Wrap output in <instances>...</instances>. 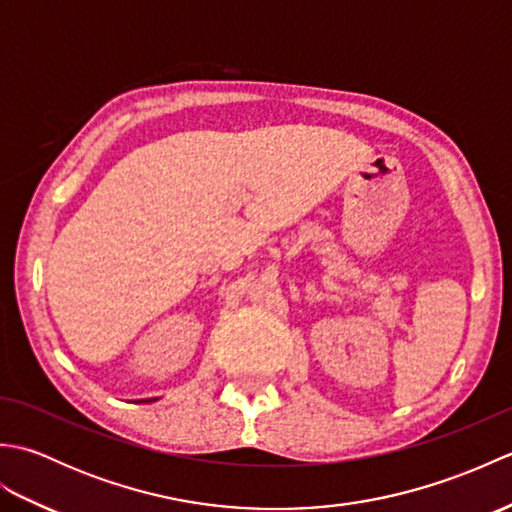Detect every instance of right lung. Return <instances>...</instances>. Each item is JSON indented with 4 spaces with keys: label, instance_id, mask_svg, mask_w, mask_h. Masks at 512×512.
I'll list each match as a JSON object with an SVG mask.
<instances>
[{
    "label": "right lung",
    "instance_id": "obj_1",
    "mask_svg": "<svg viewBox=\"0 0 512 512\" xmlns=\"http://www.w3.org/2000/svg\"><path fill=\"white\" fill-rule=\"evenodd\" d=\"M151 400H156V398H147V400H145V402H151Z\"/></svg>",
    "mask_w": 512,
    "mask_h": 512
}]
</instances>
